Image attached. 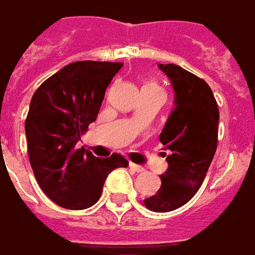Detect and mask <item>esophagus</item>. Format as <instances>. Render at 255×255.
Segmentation results:
<instances>
[{
	"label": "esophagus",
	"mask_w": 255,
	"mask_h": 255,
	"mask_svg": "<svg viewBox=\"0 0 255 255\" xmlns=\"http://www.w3.org/2000/svg\"><path fill=\"white\" fill-rule=\"evenodd\" d=\"M130 168H131V169H133V171L134 172H137V173H141V172H143L145 171V169H143L142 166L141 165H137V164H133V162H130Z\"/></svg>",
	"instance_id": "esophagus-1"
}]
</instances>
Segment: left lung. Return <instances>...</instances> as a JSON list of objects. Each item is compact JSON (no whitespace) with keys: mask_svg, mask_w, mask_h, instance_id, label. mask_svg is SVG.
<instances>
[{"mask_svg":"<svg viewBox=\"0 0 255 255\" xmlns=\"http://www.w3.org/2000/svg\"><path fill=\"white\" fill-rule=\"evenodd\" d=\"M171 80L175 109L168 117L160 141L169 150L161 187L145 199L154 212L173 211L198 192L207 175L218 145L219 110L206 82L176 64H158Z\"/></svg>","mask_w":255,"mask_h":255,"instance_id":"1","label":"left lung"}]
</instances>
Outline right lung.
<instances>
[{
  "label": "right lung",
  "instance_id": "add662e5",
  "mask_svg": "<svg viewBox=\"0 0 255 255\" xmlns=\"http://www.w3.org/2000/svg\"><path fill=\"white\" fill-rule=\"evenodd\" d=\"M122 66L93 60L71 63L48 78L32 97L25 121L30 165L40 188L60 207L94 206L109 173L129 165L118 153L101 158L76 146L97 120L107 86Z\"/></svg>",
  "mask_w": 255,
  "mask_h": 255
}]
</instances>
